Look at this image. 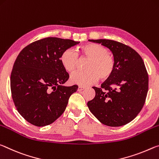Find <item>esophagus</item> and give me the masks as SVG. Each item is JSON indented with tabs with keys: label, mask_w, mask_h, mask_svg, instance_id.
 I'll return each instance as SVG.
<instances>
[{
	"label": "esophagus",
	"mask_w": 159,
	"mask_h": 159,
	"mask_svg": "<svg viewBox=\"0 0 159 159\" xmlns=\"http://www.w3.org/2000/svg\"><path fill=\"white\" fill-rule=\"evenodd\" d=\"M85 89V87H81V86H80V87H78V91H82V90H84Z\"/></svg>",
	"instance_id": "esophagus-1"
}]
</instances>
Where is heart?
<instances>
[{"instance_id": "heart-1", "label": "heart", "mask_w": 159, "mask_h": 159, "mask_svg": "<svg viewBox=\"0 0 159 159\" xmlns=\"http://www.w3.org/2000/svg\"><path fill=\"white\" fill-rule=\"evenodd\" d=\"M77 51L82 58H87L89 61L85 66L86 71L76 72L70 77V81L72 84L87 86L97 82L98 78L105 81L112 76L115 70L116 61L106 47L98 43H87L78 47ZM60 60L67 72L72 73L75 71L78 57L73 51L70 49L64 51Z\"/></svg>"}]
</instances>
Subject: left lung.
Listing matches in <instances>:
<instances>
[{
  "label": "left lung",
  "instance_id": "1",
  "mask_svg": "<svg viewBox=\"0 0 159 159\" xmlns=\"http://www.w3.org/2000/svg\"><path fill=\"white\" fill-rule=\"evenodd\" d=\"M110 50L116 61L112 76L100 88L93 87L96 95L87 106L101 123L120 127L134 120L144 106L149 77L143 60L128 46L109 39H89Z\"/></svg>",
  "mask_w": 159,
  "mask_h": 159
}]
</instances>
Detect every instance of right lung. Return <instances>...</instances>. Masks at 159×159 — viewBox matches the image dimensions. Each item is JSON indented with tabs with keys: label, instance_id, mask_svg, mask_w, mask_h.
<instances>
[{
	"label": "right lung",
	"instance_id": "obj_1",
	"mask_svg": "<svg viewBox=\"0 0 159 159\" xmlns=\"http://www.w3.org/2000/svg\"><path fill=\"white\" fill-rule=\"evenodd\" d=\"M78 41L48 37L29 44L17 57L10 77L15 107L29 123L37 127L53 123L66 108L77 85L64 84L69 75L61 62L62 52Z\"/></svg>",
	"mask_w": 159,
	"mask_h": 159
}]
</instances>
